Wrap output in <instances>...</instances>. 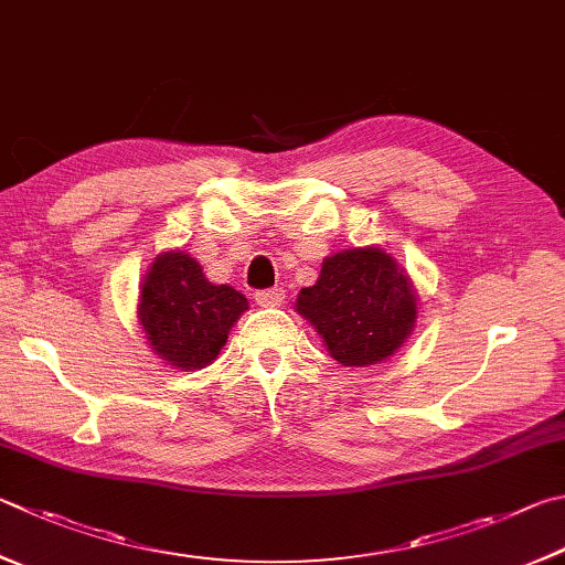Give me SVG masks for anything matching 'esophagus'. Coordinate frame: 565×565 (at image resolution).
I'll use <instances>...</instances> for the list:
<instances>
[{"instance_id":"34e87169","label":"esophagus","mask_w":565,"mask_h":565,"mask_svg":"<svg viewBox=\"0 0 565 565\" xmlns=\"http://www.w3.org/2000/svg\"><path fill=\"white\" fill-rule=\"evenodd\" d=\"M254 301L264 306V309H269V306H281L284 301V289H279V286H274V289H262L254 294Z\"/></svg>"}]
</instances>
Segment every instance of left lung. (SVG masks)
I'll return each instance as SVG.
<instances>
[{"label":"left lung","mask_w":565,"mask_h":565,"mask_svg":"<svg viewBox=\"0 0 565 565\" xmlns=\"http://www.w3.org/2000/svg\"><path fill=\"white\" fill-rule=\"evenodd\" d=\"M296 309L323 335L338 363L355 367L393 355L417 318L413 281L375 247L328 256L318 281L301 289Z\"/></svg>","instance_id":"1"}]
</instances>
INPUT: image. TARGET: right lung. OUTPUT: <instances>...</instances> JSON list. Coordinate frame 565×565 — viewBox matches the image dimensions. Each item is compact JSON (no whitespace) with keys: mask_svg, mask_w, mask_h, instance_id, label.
Here are the masks:
<instances>
[{"mask_svg":"<svg viewBox=\"0 0 565 565\" xmlns=\"http://www.w3.org/2000/svg\"><path fill=\"white\" fill-rule=\"evenodd\" d=\"M140 289L138 318L152 351L182 371L210 365L249 309L239 291L210 284L202 266L182 252L158 256Z\"/></svg>","mask_w":565,"mask_h":565,"instance_id":"obj_1","label":"right lung"}]
</instances>
